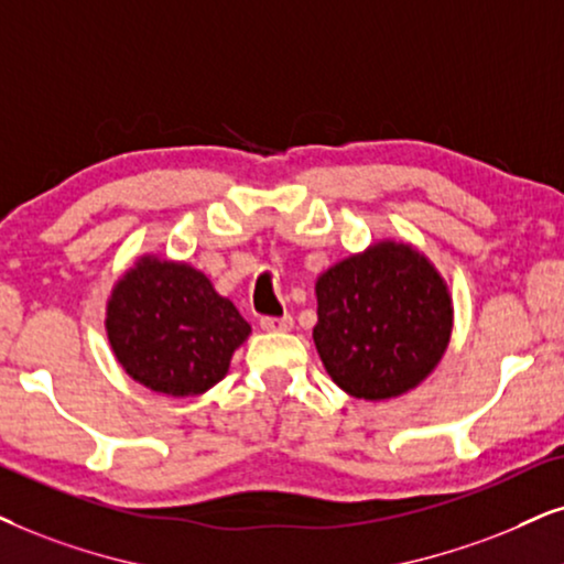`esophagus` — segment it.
<instances>
[{
  "instance_id": "esophagus-1",
  "label": "esophagus",
  "mask_w": 564,
  "mask_h": 564,
  "mask_svg": "<svg viewBox=\"0 0 564 564\" xmlns=\"http://www.w3.org/2000/svg\"><path fill=\"white\" fill-rule=\"evenodd\" d=\"M291 325H294V319L289 315H281V317H260V327L265 333H286L291 330Z\"/></svg>"
}]
</instances>
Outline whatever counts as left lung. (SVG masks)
Returning <instances> with one entry per match:
<instances>
[{
    "instance_id": "left-lung-1",
    "label": "left lung",
    "mask_w": 564,
    "mask_h": 564,
    "mask_svg": "<svg viewBox=\"0 0 564 564\" xmlns=\"http://www.w3.org/2000/svg\"><path fill=\"white\" fill-rule=\"evenodd\" d=\"M312 330L327 375L348 395L388 401L424 382L447 351L453 299L430 258L384 239L317 278Z\"/></svg>"
}]
</instances>
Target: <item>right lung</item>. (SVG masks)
Wrapping results in <instances>:
<instances>
[{"label": "right lung", "mask_w": 564, "mask_h": 564, "mask_svg": "<svg viewBox=\"0 0 564 564\" xmlns=\"http://www.w3.org/2000/svg\"><path fill=\"white\" fill-rule=\"evenodd\" d=\"M249 333L208 275L155 254H142L106 302V335L117 361L134 382L163 395L210 390Z\"/></svg>", "instance_id": "obj_1"}]
</instances>
